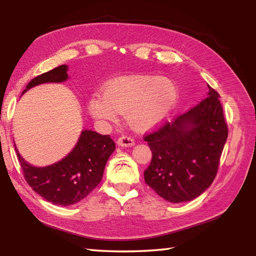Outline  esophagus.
<instances>
[{"label":"esophagus","instance_id":"34e87169","mask_svg":"<svg viewBox=\"0 0 256 256\" xmlns=\"http://www.w3.org/2000/svg\"><path fill=\"white\" fill-rule=\"evenodd\" d=\"M116 143L118 146H133L135 144L134 140L128 135H122L121 138H118Z\"/></svg>","mask_w":256,"mask_h":256}]
</instances>
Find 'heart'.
<instances>
[{
	"label": "heart",
	"mask_w": 256,
	"mask_h": 256,
	"mask_svg": "<svg viewBox=\"0 0 256 256\" xmlns=\"http://www.w3.org/2000/svg\"><path fill=\"white\" fill-rule=\"evenodd\" d=\"M178 90L166 77L130 76L108 82L103 98H90L88 108L94 118L116 122L118 114H126L131 126L140 132L154 128L176 104Z\"/></svg>",
	"instance_id": "heart-1"
}]
</instances>
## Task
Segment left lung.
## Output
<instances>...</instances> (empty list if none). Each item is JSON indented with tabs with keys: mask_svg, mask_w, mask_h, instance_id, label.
Here are the masks:
<instances>
[{
	"mask_svg": "<svg viewBox=\"0 0 256 256\" xmlns=\"http://www.w3.org/2000/svg\"><path fill=\"white\" fill-rule=\"evenodd\" d=\"M208 88V96L199 104L144 135L152 150L145 182L170 202L197 198L218 172L228 125L219 94Z\"/></svg>",
	"mask_w": 256,
	"mask_h": 256,
	"instance_id": "8db88e82",
	"label": "left lung"
}]
</instances>
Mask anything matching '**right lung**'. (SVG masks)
<instances>
[{"label":"right lung","mask_w":256,"mask_h":256,"mask_svg":"<svg viewBox=\"0 0 256 256\" xmlns=\"http://www.w3.org/2000/svg\"><path fill=\"white\" fill-rule=\"evenodd\" d=\"M67 78V66L62 64L32 79L23 94L37 84L62 82ZM114 150L116 143L110 135L86 130L72 153L54 165L34 167L22 158L18 150L16 153L25 180L35 192L50 202L70 206L86 198L100 184L106 160Z\"/></svg>","instance_id":"right-lung-1"}]
</instances>
